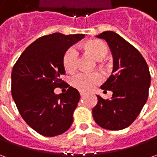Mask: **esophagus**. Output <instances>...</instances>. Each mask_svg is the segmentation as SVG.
Segmentation results:
<instances>
[{
    "mask_svg": "<svg viewBox=\"0 0 157 157\" xmlns=\"http://www.w3.org/2000/svg\"><path fill=\"white\" fill-rule=\"evenodd\" d=\"M79 94H80V97H81V98H83V97L86 95V94H85V93H83V92H79Z\"/></svg>",
    "mask_w": 157,
    "mask_h": 157,
    "instance_id": "34e87169",
    "label": "esophagus"
}]
</instances>
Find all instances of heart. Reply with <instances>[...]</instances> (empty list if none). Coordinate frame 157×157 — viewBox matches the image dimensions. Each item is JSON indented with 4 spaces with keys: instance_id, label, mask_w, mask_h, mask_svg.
<instances>
[{
    "instance_id": "obj_1",
    "label": "heart",
    "mask_w": 157,
    "mask_h": 157,
    "mask_svg": "<svg viewBox=\"0 0 157 157\" xmlns=\"http://www.w3.org/2000/svg\"><path fill=\"white\" fill-rule=\"evenodd\" d=\"M84 48L97 60H102L108 53V48L104 42L100 40H91L84 44ZM78 53L74 47L69 48L63 55V64L67 71H72L78 66ZM103 80V77L99 72L78 71L71 76L70 82L73 87L82 92H88L96 85Z\"/></svg>"
}]
</instances>
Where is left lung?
<instances>
[{
  "label": "left lung",
  "instance_id": "8db88e82",
  "mask_svg": "<svg viewBox=\"0 0 157 157\" xmlns=\"http://www.w3.org/2000/svg\"><path fill=\"white\" fill-rule=\"evenodd\" d=\"M97 37L106 41L113 54V73L100 86L104 92L112 91L113 95L111 100L97 95L93 116L105 129L121 130L135 121L147 101L149 70L138 50L115 32L105 31Z\"/></svg>",
  "mask_w": 157,
  "mask_h": 157
}]
</instances>
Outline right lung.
Segmentation results:
<instances>
[{"label": "right lung", "mask_w": 157, "mask_h": 157, "mask_svg": "<svg viewBox=\"0 0 157 157\" xmlns=\"http://www.w3.org/2000/svg\"><path fill=\"white\" fill-rule=\"evenodd\" d=\"M84 37L83 34L44 36L28 46L13 67V100L26 123L42 136H59L72 124L80 95L61 78L65 73L63 57ZM57 87L68 89L64 94H55Z\"/></svg>", "instance_id": "add662e5"}]
</instances>
